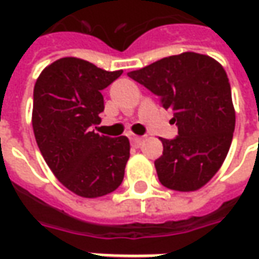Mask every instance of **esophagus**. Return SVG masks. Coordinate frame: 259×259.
I'll return each mask as SVG.
<instances>
[{
    "label": "esophagus",
    "instance_id": "obj_1",
    "mask_svg": "<svg viewBox=\"0 0 259 259\" xmlns=\"http://www.w3.org/2000/svg\"><path fill=\"white\" fill-rule=\"evenodd\" d=\"M131 141H133V144H135L137 147L138 145H141V143L144 141V137H138V135H131Z\"/></svg>",
    "mask_w": 259,
    "mask_h": 259
}]
</instances>
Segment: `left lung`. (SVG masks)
<instances>
[{"label": "left lung", "mask_w": 259, "mask_h": 259, "mask_svg": "<svg viewBox=\"0 0 259 259\" xmlns=\"http://www.w3.org/2000/svg\"><path fill=\"white\" fill-rule=\"evenodd\" d=\"M128 76L173 111L174 140L161 138L154 161L160 183L177 192L203 187L224 164L232 143L235 109L229 79L219 62L186 52L164 57Z\"/></svg>", "instance_id": "8db88e82"}]
</instances>
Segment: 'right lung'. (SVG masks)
Masks as SVG:
<instances>
[{
    "label": "right lung",
    "instance_id": "obj_1",
    "mask_svg": "<svg viewBox=\"0 0 259 259\" xmlns=\"http://www.w3.org/2000/svg\"><path fill=\"white\" fill-rule=\"evenodd\" d=\"M122 75L106 72L77 57L49 65L34 85L33 131L47 165L77 196L94 199L112 193L124 180L130 158L125 135L96 134L105 88Z\"/></svg>",
    "mask_w": 259,
    "mask_h": 259
}]
</instances>
